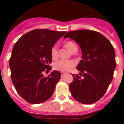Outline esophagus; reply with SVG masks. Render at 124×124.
I'll list each match as a JSON object with an SVG mask.
<instances>
[{
	"mask_svg": "<svg viewBox=\"0 0 124 124\" xmlns=\"http://www.w3.org/2000/svg\"><path fill=\"white\" fill-rule=\"evenodd\" d=\"M60 75H61V77H63V76L65 75V73L61 72H60Z\"/></svg>",
	"mask_w": 124,
	"mask_h": 124,
	"instance_id": "esophagus-1",
	"label": "esophagus"
}]
</instances>
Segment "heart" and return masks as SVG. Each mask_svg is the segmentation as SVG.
Returning a JSON list of instances; mask_svg holds the SVG:
<instances>
[{"label":"heart","instance_id":"b5f03b06","mask_svg":"<svg viewBox=\"0 0 124 124\" xmlns=\"http://www.w3.org/2000/svg\"><path fill=\"white\" fill-rule=\"evenodd\" d=\"M66 46L72 52L74 50L78 49L77 46L72 41H68L66 43ZM50 54H51L52 58L53 60L56 59L58 57V46L56 44H54V46L52 47L50 50ZM74 66H75V63L73 61L60 60L56 63H54V68L55 70L61 71V72H68V71H70Z\"/></svg>","mask_w":124,"mask_h":124}]
</instances>
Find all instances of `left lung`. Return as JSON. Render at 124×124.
<instances>
[{
	"label": "left lung",
	"instance_id": "left-lung-1",
	"mask_svg": "<svg viewBox=\"0 0 124 124\" xmlns=\"http://www.w3.org/2000/svg\"><path fill=\"white\" fill-rule=\"evenodd\" d=\"M68 37L80 45L82 52V59L76 68L80 76L72 74L70 91L81 104H93L105 94L113 79L116 66L114 47L104 36L94 31H70L64 35Z\"/></svg>",
	"mask_w": 124,
	"mask_h": 124
}]
</instances>
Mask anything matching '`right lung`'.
Here are the masks:
<instances>
[{
	"instance_id": "obj_1",
	"label": "right lung",
	"mask_w": 124,
	"mask_h": 124,
	"mask_svg": "<svg viewBox=\"0 0 124 124\" xmlns=\"http://www.w3.org/2000/svg\"><path fill=\"white\" fill-rule=\"evenodd\" d=\"M66 32L35 29L15 43L9 60L11 79L18 93L28 103H43L54 93L60 72L54 70L46 77L42 72L51 70L50 50Z\"/></svg>"
}]
</instances>
